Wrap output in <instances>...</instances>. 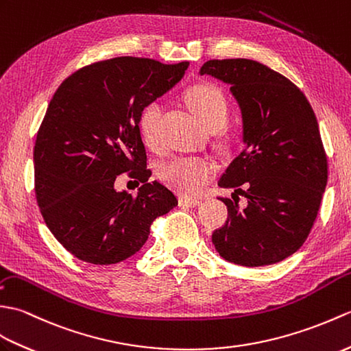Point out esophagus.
<instances>
[{
  "label": "esophagus",
  "mask_w": 351,
  "mask_h": 351,
  "mask_svg": "<svg viewBox=\"0 0 351 351\" xmlns=\"http://www.w3.org/2000/svg\"><path fill=\"white\" fill-rule=\"evenodd\" d=\"M178 202H180L182 206H186V207H197L199 206V199H195V198H188V197H180V199H178Z\"/></svg>",
  "instance_id": "obj_1"
}]
</instances>
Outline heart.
<instances>
[{
  "label": "heart",
  "mask_w": 351,
  "mask_h": 351,
  "mask_svg": "<svg viewBox=\"0 0 351 351\" xmlns=\"http://www.w3.org/2000/svg\"><path fill=\"white\" fill-rule=\"evenodd\" d=\"M184 100L193 115L208 130H219L227 124L231 108L228 99L221 88L212 84L193 85L184 93ZM162 105L159 100L147 102L138 115V128L145 145L152 150L160 147V120ZM216 165L212 159L202 156H178L160 168V178L169 188L183 195H197L207 182L213 178Z\"/></svg>",
  "instance_id": "1"
}]
</instances>
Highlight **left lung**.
Here are the masks:
<instances>
[{
    "label": "left lung",
    "instance_id": "8db88e82",
    "mask_svg": "<svg viewBox=\"0 0 351 351\" xmlns=\"http://www.w3.org/2000/svg\"><path fill=\"white\" fill-rule=\"evenodd\" d=\"M199 75L230 84L243 117L245 149L219 186L234 188L247 204L221 198L228 217L212 234L216 251L246 267L282 261L305 243L328 183L313 108L290 80L258 61L210 60Z\"/></svg>",
    "mask_w": 351,
    "mask_h": 351
}]
</instances>
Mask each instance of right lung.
<instances>
[{"instance_id": "add662e5", "label": "right lung", "mask_w": 351, "mask_h": 351, "mask_svg": "<svg viewBox=\"0 0 351 351\" xmlns=\"http://www.w3.org/2000/svg\"><path fill=\"white\" fill-rule=\"evenodd\" d=\"M188 66L104 60L76 70L52 96L34 143V191L45 223L76 258H129L149 239L156 217L177 206L173 191L149 180L138 115L173 88ZM123 172L143 183L136 197L114 191Z\"/></svg>"}]
</instances>
